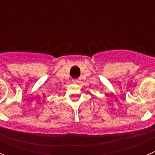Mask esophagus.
Wrapping results in <instances>:
<instances>
[{"label": "esophagus", "instance_id": "1", "mask_svg": "<svg viewBox=\"0 0 155 155\" xmlns=\"http://www.w3.org/2000/svg\"><path fill=\"white\" fill-rule=\"evenodd\" d=\"M72 81H73L74 83H78V82L80 81V80H79V79H73Z\"/></svg>", "mask_w": 155, "mask_h": 155}]
</instances>
